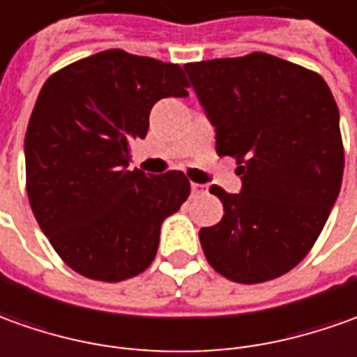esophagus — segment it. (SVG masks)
Here are the masks:
<instances>
[{
	"label": "esophagus",
	"instance_id": "1",
	"mask_svg": "<svg viewBox=\"0 0 357 357\" xmlns=\"http://www.w3.org/2000/svg\"><path fill=\"white\" fill-rule=\"evenodd\" d=\"M191 193L193 195H205L207 193V185H203V183H191Z\"/></svg>",
	"mask_w": 357,
	"mask_h": 357
}]
</instances>
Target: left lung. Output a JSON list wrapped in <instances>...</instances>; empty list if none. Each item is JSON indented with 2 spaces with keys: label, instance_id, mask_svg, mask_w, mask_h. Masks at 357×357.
<instances>
[{
  "label": "left lung",
  "instance_id": "obj_1",
  "mask_svg": "<svg viewBox=\"0 0 357 357\" xmlns=\"http://www.w3.org/2000/svg\"><path fill=\"white\" fill-rule=\"evenodd\" d=\"M215 127L217 154L240 166V193L211 185L225 207L199 230L209 264L238 283L280 278L326 225L344 174L340 115L319 74L266 52L185 64Z\"/></svg>",
  "mask_w": 357,
  "mask_h": 357
}]
</instances>
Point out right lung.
Listing matches in <instances>:
<instances>
[{
	"label": "right lung",
	"instance_id": "1",
	"mask_svg": "<svg viewBox=\"0 0 357 357\" xmlns=\"http://www.w3.org/2000/svg\"><path fill=\"white\" fill-rule=\"evenodd\" d=\"M178 64L111 48L45 82L25 135L29 203L52 248L97 281L135 278L152 264L160 227L189 197L181 172L128 169L164 97H185Z\"/></svg>",
	"mask_w": 357,
	"mask_h": 357
}]
</instances>
